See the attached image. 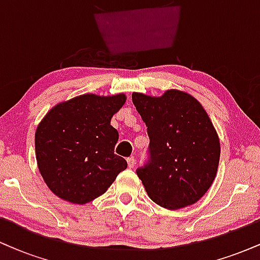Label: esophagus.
<instances>
[{"instance_id": "1", "label": "esophagus", "mask_w": 260, "mask_h": 260, "mask_svg": "<svg viewBox=\"0 0 260 260\" xmlns=\"http://www.w3.org/2000/svg\"><path fill=\"white\" fill-rule=\"evenodd\" d=\"M127 164H128V168L132 169L133 166H134V164H136V159H134L133 156L128 157V159H127Z\"/></svg>"}]
</instances>
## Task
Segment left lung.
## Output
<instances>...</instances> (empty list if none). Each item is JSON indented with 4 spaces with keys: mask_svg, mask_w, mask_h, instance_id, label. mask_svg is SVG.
Instances as JSON below:
<instances>
[{
    "mask_svg": "<svg viewBox=\"0 0 260 260\" xmlns=\"http://www.w3.org/2000/svg\"><path fill=\"white\" fill-rule=\"evenodd\" d=\"M148 127L150 162L137 170L148 196L169 210L194 204L217 174L220 139L202 104L178 89L161 96L133 92Z\"/></svg>",
    "mask_w": 260,
    "mask_h": 260,
    "instance_id": "obj_1",
    "label": "left lung"
}]
</instances>
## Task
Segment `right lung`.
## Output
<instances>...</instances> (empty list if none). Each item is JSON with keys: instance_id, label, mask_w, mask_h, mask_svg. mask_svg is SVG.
<instances>
[{"instance_id": "add662e5", "label": "right lung", "mask_w": 260, "mask_h": 260, "mask_svg": "<svg viewBox=\"0 0 260 260\" xmlns=\"http://www.w3.org/2000/svg\"><path fill=\"white\" fill-rule=\"evenodd\" d=\"M121 92L83 94L58 103L35 132L39 171L50 190L73 204H86L106 192L127 161L113 153L118 132L111 118L126 103Z\"/></svg>"}]
</instances>
